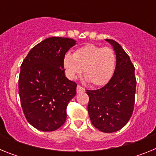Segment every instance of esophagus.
Listing matches in <instances>:
<instances>
[{"label":"esophagus","mask_w":156,"mask_h":156,"mask_svg":"<svg viewBox=\"0 0 156 156\" xmlns=\"http://www.w3.org/2000/svg\"><path fill=\"white\" fill-rule=\"evenodd\" d=\"M76 91L77 93H83V92H85V89L81 86H80V85H78L76 87Z\"/></svg>","instance_id":"obj_1"}]
</instances>
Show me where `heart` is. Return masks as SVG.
Instances as JSON below:
<instances>
[{"label": "heart", "instance_id": "obj_1", "mask_svg": "<svg viewBox=\"0 0 156 156\" xmlns=\"http://www.w3.org/2000/svg\"><path fill=\"white\" fill-rule=\"evenodd\" d=\"M116 57L112 49L87 44L76 49L73 55L66 53L63 66L69 79L73 80L83 72L85 80L94 87L107 84L113 75Z\"/></svg>", "mask_w": 156, "mask_h": 156}]
</instances>
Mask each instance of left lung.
<instances>
[{
  "label": "left lung",
  "instance_id": "1",
  "mask_svg": "<svg viewBox=\"0 0 156 156\" xmlns=\"http://www.w3.org/2000/svg\"><path fill=\"white\" fill-rule=\"evenodd\" d=\"M105 41L115 51V71L105 86L98 90H87L89 96L87 111L94 127L105 133H112L122 129L131 117L137 81L129 55L116 41Z\"/></svg>",
  "mask_w": 156,
  "mask_h": 156
}]
</instances>
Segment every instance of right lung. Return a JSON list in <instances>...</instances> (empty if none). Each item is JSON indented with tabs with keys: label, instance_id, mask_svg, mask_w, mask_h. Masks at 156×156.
Here are the masks:
<instances>
[{
	"label": "right lung",
	"instance_id": "add662e5",
	"mask_svg": "<svg viewBox=\"0 0 156 156\" xmlns=\"http://www.w3.org/2000/svg\"><path fill=\"white\" fill-rule=\"evenodd\" d=\"M76 41L49 37L32 48L21 65L19 94L27 121L41 131H54L66 119L76 83L65 76L63 58Z\"/></svg>",
	"mask_w": 156,
	"mask_h": 156
}]
</instances>
